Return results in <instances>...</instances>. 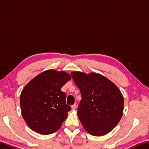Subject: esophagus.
I'll return each mask as SVG.
<instances>
[{"mask_svg":"<svg viewBox=\"0 0 149 149\" xmlns=\"http://www.w3.org/2000/svg\"><path fill=\"white\" fill-rule=\"evenodd\" d=\"M72 109L73 110L75 109H76V104H74V105H72Z\"/></svg>","mask_w":149,"mask_h":149,"instance_id":"obj_1","label":"esophagus"}]
</instances>
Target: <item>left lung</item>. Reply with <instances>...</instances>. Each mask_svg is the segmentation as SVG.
<instances>
[{
  "mask_svg": "<svg viewBox=\"0 0 149 149\" xmlns=\"http://www.w3.org/2000/svg\"><path fill=\"white\" fill-rule=\"evenodd\" d=\"M71 75L81 92L77 115L84 128L97 136L109 133L123 113L121 92L107 77L97 73L73 72Z\"/></svg>",
  "mask_w": 149,
  "mask_h": 149,
  "instance_id": "1",
  "label": "left lung"
}]
</instances>
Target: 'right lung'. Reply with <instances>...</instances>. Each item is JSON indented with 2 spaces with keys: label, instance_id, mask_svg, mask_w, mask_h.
Returning a JSON list of instances; mask_svg holds the SVG:
<instances>
[{
  "label": "right lung",
  "instance_id": "right-lung-1",
  "mask_svg": "<svg viewBox=\"0 0 149 149\" xmlns=\"http://www.w3.org/2000/svg\"><path fill=\"white\" fill-rule=\"evenodd\" d=\"M63 71L48 70L38 75L24 87L20 109L28 126L36 133L49 134L60 128L71 110L62 87L71 79Z\"/></svg>",
  "mask_w": 149,
  "mask_h": 149
}]
</instances>
